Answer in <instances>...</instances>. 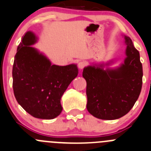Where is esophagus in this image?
<instances>
[{"label": "esophagus", "mask_w": 151, "mask_h": 151, "mask_svg": "<svg viewBox=\"0 0 151 151\" xmlns=\"http://www.w3.org/2000/svg\"><path fill=\"white\" fill-rule=\"evenodd\" d=\"M86 64L84 61H80V62L78 63V67L80 69V70H82L84 67H85Z\"/></svg>", "instance_id": "obj_1"}]
</instances>
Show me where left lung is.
<instances>
[{
    "instance_id": "obj_1",
    "label": "left lung",
    "mask_w": 151,
    "mask_h": 151,
    "mask_svg": "<svg viewBox=\"0 0 151 151\" xmlns=\"http://www.w3.org/2000/svg\"><path fill=\"white\" fill-rule=\"evenodd\" d=\"M125 58L118 67L112 59L85 67L82 76L87 81V109L95 117L117 119L127 114L139 98L142 85V65L139 52L130 37L123 35Z\"/></svg>"
}]
</instances>
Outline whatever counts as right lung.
I'll return each instance as SVG.
<instances>
[{
    "label": "right lung",
    "instance_id": "1",
    "mask_svg": "<svg viewBox=\"0 0 151 151\" xmlns=\"http://www.w3.org/2000/svg\"><path fill=\"white\" fill-rule=\"evenodd\" d=\"M38 38L28 31L22 38L15 55L13 91L18 104L31 116L52 119L62 111L61 99L71 81L78 76L77 64H52L39 50L32 47Z\"/></svg>",
    "mask_w": 151,
    "mask_h": 151
}]
</instances>
